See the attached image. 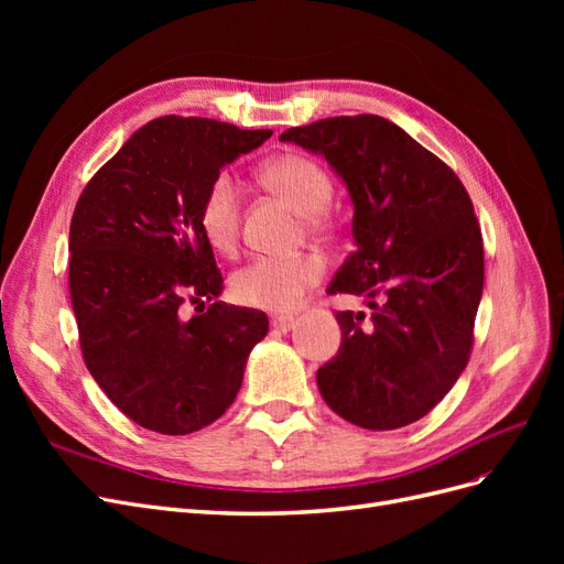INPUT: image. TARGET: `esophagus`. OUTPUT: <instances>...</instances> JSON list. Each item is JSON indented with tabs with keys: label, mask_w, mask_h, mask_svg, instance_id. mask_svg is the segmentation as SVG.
<instances>
[{
	"label": "esophagus",
	"mask_w": 564,
	"mask_h": 564,
	"mask_svg": "<svg viewBox=\"0 0 564 564\" xmlns=\"http://www.w3.org/2000/svg\"><path fill=\"white\" fill-rule=\"evenodd\" d=\"M270 327L275 329V332H280V334L292 332V329H294V317H289V315H275V317L270 319Z\"/></svg>",
	"instance_id": "1"
}]
</instances>
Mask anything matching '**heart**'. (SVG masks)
<instances>
[{"mask_svg":"<svg viewBox=\"0 0 564 564\" xmlns=\"http://www.w3.org/2000/svg\"><path fill=\"white\" fill-rule=\"evenodd\" d=\"M261 181L272 193L282 195L292 207L308 218L313 228L327 226L334 181L319 162L301 152H286L261 166ZM242 216L240 187L230 174H218L204 193L199 226L209 245L218 251H230L237 242ZM324 275L319 256H294V259H270L261 256L232 275L235 299L272 313H286L299 305L303 294Z\"/></svg>","mask_w":564,"mask_h":564,"instance_id":"obj_1","label":"heart"}]
</instances>
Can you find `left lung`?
<instances>
[{
	"mask_svg": "<svg viewBox=\"0 0 564 564\" xmlns=\"http://www.w3.org/2000/svg\"><path fill=\"white\" fill-rule=\"evenodd\" d=\"M280 141L327 160L352 202L355 251L327 294L371 308L338 313L340 348L317 369L334 412L367 431L423 419L468 365L485 284L482 235L464 183L379 115L327 117Z\"/></svg>",
	"mask_w": 564,
	"mask_h": 564,
	"instance_id": "left-lung-1",
	"label": "left lung"
}]
</instances>
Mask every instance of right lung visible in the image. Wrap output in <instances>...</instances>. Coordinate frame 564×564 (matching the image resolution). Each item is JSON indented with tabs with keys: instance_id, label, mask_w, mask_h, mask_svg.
Segmentation results:
<instances>
[{
	"instance_id": "add662e5",
	"label": "right lung",
	"mask_w": 564,
	"mask_h": 564,
	"mask_svg": "<svg viewBox=\"0 0 564 564\" xmlns=\"http://www.w3.org/2000/svg\"><path fill=\"white\" fill-rule=\"evenodd\" d=\"M270 135L204 117L152 119L77 202L67 249L84 362L148 431L187 435L224 416L268 334L265 313L218 301L224 278L199 209L220 169ZM187 302L203 311L187 318Z\"/></svg>"
}]
</instances>
